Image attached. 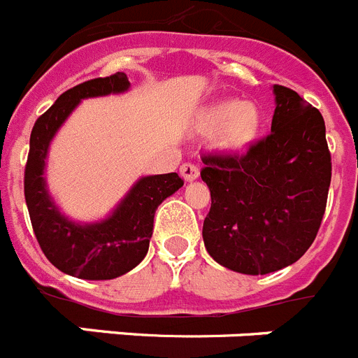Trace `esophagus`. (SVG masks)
Segmentation results:
<instances>
[{
    "label": "esophagus",
    "instance_id": "esophagus-1",
    "mask_svg": "<svg viewBox=\"0 0 358 358\" xmlns=\"http://www.w3.org/2000/svg\"><path fill=\"white\" fill-rule=\"evenodd\" d=\"M181 176H182V179H185V181L192 182V181H195V179H197V177H199V169H197V166H195V164L185 163L181 166Z\"/></svg>",
    "mask_w": 358,
    "mask_h": 358
}]
</instances>
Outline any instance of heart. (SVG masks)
I'll use <instances>...</instances> for the list:
<instances>
[{"instance_id": "obj_1", "label": "heart", "mask_w": 358, "mask_h": 358, "mask_svg": "<svg viewBox=\"0 0 358 358\" xmlns=\"http://www.w3.org/2000/svg\"><path fill=\"white\" fill-rule=\"evenodd\" d=\"M262 127L260 109L252 102L226 98L204 110L201 131L215 133V148L222 154H242L256 140Z\"/></svg>"}]
</instances>
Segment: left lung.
Segmentation results:
<instances>
[{
  "instance_id": "8db88e82",
  "label": "left lung",
  "mask_w": 358,
  "mask_h": 358,
  "mask_svg": "<svg viewBox=\"0 0 358 358\" xmlns=\"http://www.w3.org/2000/svg\"><path fill=\"white\" fill-rule=\"evenodd\" d=\"M271 134L240 157H202L211 192L202 226L210 256L240 274L289 267L312 245L331 181L321 113L296 91L273 85Z\"/></svg>"
}]
</instances>
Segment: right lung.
<instances>
[{
  "instance_id": "right-lung-1",
  "label": "right lung",
  "mask_w": 358,
  "mask_h": 358,
  "mask_svg": "<svg viewBox=\"0 0 358 358\" xmlns=\"http://www.w3.org/2000/svg\"><path fill=\"white\" fill-rule=\"evenodd\" d=\"M129 90L131 82L122 71L75 85L57 98L31 129L24 169V199L31 227L44 256L59 271L80 280H115L140 264L148 251L157 206L182 186L176 172L140 177L115 210L94 222L69 218L50 195L44 172L59 129L85 98Z\"/></svg>"
}]
</instances>
